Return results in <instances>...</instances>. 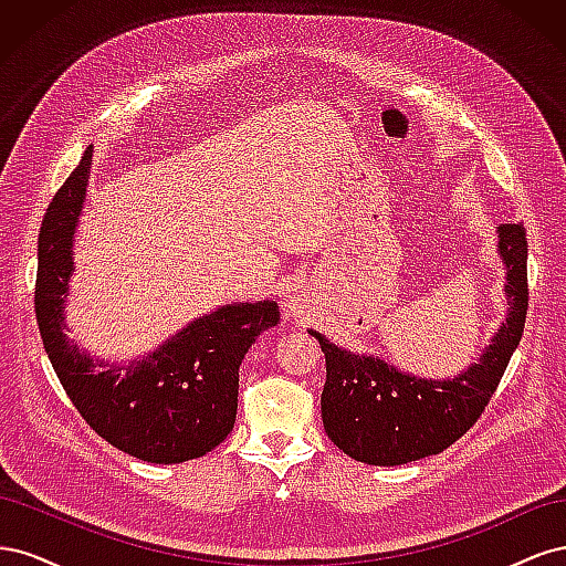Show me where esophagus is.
Masks as SVG:
<instances>
[{"instance_id": "1", "label": "esophagus", "mask_w": 566, "mask_h": 566, "mask_svg": "<svg viewBox=\"0 0 566 566\" xmlns=\"http://www.w3.org/2000/svg\"><path fill=\"white\" fill-rule=\"evenodd\" d=\"M283 310H285L287 314H293V316H300V318H302V316L306 314V310H310V302H306V297L300 295L297 290H295V293H287V295H285Z\"/></svg>"}]
</instances>
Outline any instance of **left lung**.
I'll return each mask as SVG.
<instances>
[{
    "mask_svg": "<svg viewBox=\"0 0 566 566\" xmlns=\"http://www.w3.org/2000/svg\"><path fill=\"white\" fill-rule=\"evenodd\" d=\"M499 252L507 269V318L486 352L451 380L401 373L378 356L352 354L310 331L325 354L321 418L339 451L368 465H403L447 451L484 413L517 349L528 310L526 229L499 227Z\"/></svg>",
    "mask_w": 566,
    "mask_h": 566,
    "instance_id": "obj_1",
    "label": "left lung"
}]
</instances>
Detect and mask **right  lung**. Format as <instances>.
Segmentation results:
<instances>
[{
    "instance_id": "1",
    "label": "right lung",
    "mask_w": 566,
    "mask_h": 566,
    "mask_svg": "<svg viewBox=\"0 0 566 566\" xmlns=\"http://www.w3.org/2000/svg\"><path fill=\"white\" fill-rule=\"evenodd\" d=\"M90 165L92 148L59 188L40 229L35 314L44 352L77 413L111 447L158 465L200 458L233 430L238 368L256 335L279 323V304H227L129 366L92 361L67 342L63 316Z\"/></svg>"
}]
</instances>
